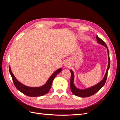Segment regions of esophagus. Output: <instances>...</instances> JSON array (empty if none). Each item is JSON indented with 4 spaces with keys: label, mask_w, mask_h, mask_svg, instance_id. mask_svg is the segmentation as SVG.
Here are the masks:
<instances>
[{
    "label": "esophagus",
    "mask_w": 120,
    "mask_h": 120,
    "mask_svg": "<svg viewBox=\"0 0 120 120\" xmlns=\"http://www.w3.org/2000/svg\"><path fill=\"white\" fill-rule=\"evenodd\" d=\"M65 67H68V64L67 63H65Z\"/></svg>",
    "instance_id": "34e87169"
}]
</instances>
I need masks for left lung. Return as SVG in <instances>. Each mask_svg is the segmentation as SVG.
Instances as JSON below:
<instances>
[{
  "instance_id": "left-lung-1",
  "label": "left lung",
  "mask_w": 120,
  "mask_h": 120,
  "mask_svg": "<svg viewBox=\"0 0 120 120\" xmlns=\"http://www.w3.org/2000/svg\"><path fill=\"white\" fill-rule=\"evenodd\" d=\"M96 38L97 40V42L100 43V44L103 45L105 46L107 49L108 50V60H109V63H108V66L107 70L106 73L105 74V77L103 80L101 81L99 83H98V84L94 86H92L91 88H88L86 89L85 90H80L77 88L75 86L74 83V72L72 71L71 70V82H70V85H71V90L72 93H73L75 95L79 97H82V98H85V97H89L91 96L94 94H96L97 92H98L99 90L102 88V87L104 86L105 84V82H106L107 79V76H108V70L109 69L110 66V56H109V49L108 47L106 45L105 42L103 41L102 39H101L100 38H99L97 35L96 36Z\"/></svg>"
}]
</instances>
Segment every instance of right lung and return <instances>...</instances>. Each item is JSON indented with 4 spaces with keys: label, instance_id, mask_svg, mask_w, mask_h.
<instances>
[{
    "label": "right lung",
    "instance_id": "obj_1",
    "mask_svg": "<svg viewBox=\"0 0 120 120\" xmlns=\"http://www.w3.org/2000/svg\"><path fill=\"white\" fill-rule=\"evenodd\" d=\"M61 70H62V69L60 68L58 69L56 71H54L53 74L50 76L48 82L43 86L41 87H34V88H32V87H29L24 86L18 81L14 76L12 72H11V71L10 68L9 67L10 74L12 77L14 85L16 89L26 96L31 97L42 96L48 93L49 91L50 88H51L52 82L54 78L56 77V76L58 74L60 73Z\"/></svg>",
    "mask_w": 120,
    "mask_h": 120
}]
</instances>
